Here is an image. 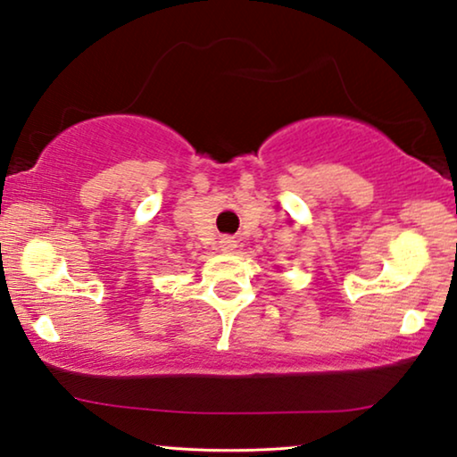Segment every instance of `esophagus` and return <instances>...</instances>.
I'll return each instance as SVG.
<instances>
[{
    "label": "esophagus",
    "mask_w": 457,
    "mask_h": 457,
    "mask_svg": "<svg viewBox=\"0 0 457 457\" xmlns=\"http://www.w3.org/2000/svg\"><path fill=\"white\" fill-rule=\"evenodd\" d=\"M218 245H220L222 252H233V249L237 247V241L233 239V237H222L220 241H218Z\"/></svg>",
    "instance_id": "obj_1"
}]
</instances>
